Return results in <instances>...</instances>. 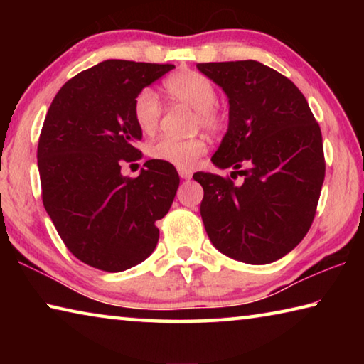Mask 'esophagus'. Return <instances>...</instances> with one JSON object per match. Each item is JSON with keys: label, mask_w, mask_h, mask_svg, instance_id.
Listing matches in <instances>:
<instances>
[{"label": "esophagus", "mask_w": 364, "mask_h": 364, "mask_svg": "<svg viewBox=\"0 0 364 364\" xmlns=\"http://www.w3.org/2000/svg\"><path fill=\"white\" fill-rule=\"evenodd\" d=\"M178 173H180V176L183 178V180H189L191 176H193V171L188 170V168H178Z\"/></svg>", "instance_id": "34e87169"}]
</instances>
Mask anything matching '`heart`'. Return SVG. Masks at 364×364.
<instances>
[{"label":"heart","instance_id":"b5f03b06","mask_svg":"<svg viewBox=\"0 0 364 364\" xmlns=\"http://www.w3.org/2000/svg\"><path fill=\"white\" fill-rule=\"evenodd\" d=\"M164 90L173 102L184 104L196 110L194 125L210 133H218L225 127V115L217 106V88L212 80L196 70H181L170 75L164 82ZM162 102L156 91L151 88L141 90L134 97L133 117L141 133L152 134L157 130L162 117ZM207 152L204 138L194 136L178 139L164 136L152 143L149 156L159 162L175 165L178 168H189L197 159Z\"/></svg>","mask_w":364,"mask_h":364}]
</instances>
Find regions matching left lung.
Here are the masks:
<instances>
[{
    "label": "left lung",
    "instance_id": "1",
    "mask_svg": "<svg viewBox=\"0 0 364 364\" xmlns=\"http://www.w3.org/2000/svg\"><path fill=\"white\" fill-rule=\"evenodd\" d=\"M230 101V123L212 162L245 176L197 171L200 215L212 244L234 260L264 264L299 245L324 181L323 136L305 96L257 60L197 64Z\"/></svg>",
    "mask_w": 364,
    "mask_h": 364
}]
</instances>
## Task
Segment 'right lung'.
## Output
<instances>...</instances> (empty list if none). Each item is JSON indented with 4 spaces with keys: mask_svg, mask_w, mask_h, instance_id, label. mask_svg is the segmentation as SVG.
<instances>
[{
    "mask_svg": "<svg viewBox=\"0 0 364 364\" xmlns=\"http://www.w3.org/2000/svg\"><path fill=\"white\" fill-rule=\"evenodd\" d=\"M171 69L104 60L70 78L49 106L36 151L43 205L65 247L90 267L125 271L156 249V221L170 210L178 171L154 159L136 178L120 170L143 157L134 97Z\"/></svg>",
    "mask_w": 364,
    "mask_h": 364,
    "instance_id": "1",
    "label": "right lung"
}]
</instances>
